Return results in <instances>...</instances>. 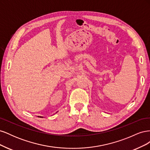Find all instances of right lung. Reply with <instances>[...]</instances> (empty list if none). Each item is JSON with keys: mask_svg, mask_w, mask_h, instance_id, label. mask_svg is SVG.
<instances>
[{"mask_svg": "<svg viewBox=\"0 0 150 150\" xmlns=\"http://www.w3.org/2000/svg\"><path fill=\"white\" fill-rule=\"evenodd\" d=\"M40 117H41V116H40Z\"/></svg>", "mask_w": 150, "mask_h": 150, "instance_id": "add662e5", "label": "right lung"}]
</instances>
